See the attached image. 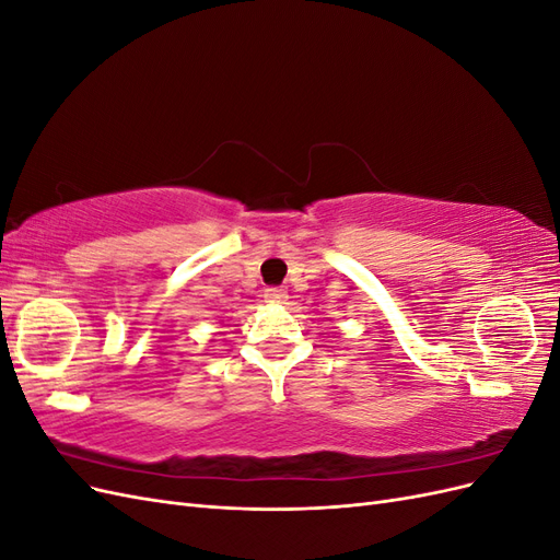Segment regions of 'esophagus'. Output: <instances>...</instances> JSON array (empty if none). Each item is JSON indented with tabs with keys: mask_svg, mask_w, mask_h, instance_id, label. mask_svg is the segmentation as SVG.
<instances>
[{
	"mask_svg": "<svg viewBox=\"0 0 560 560\" xmlns=\"http://www.w3.org/2000/svg\"><path fill=\"white\" fill-rule=\"evenodd\" d=\"M264 299L268 303H284L287 301V292L282 290V287H268V290L264 292Z\"/></svg>",
	"mask_w": 560,
	"mask_h": 560,
	"instance_id": "1",
	"label": "esophagus"
}]
</instances>
